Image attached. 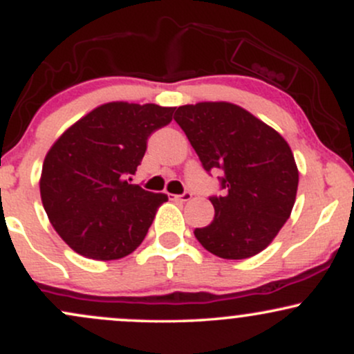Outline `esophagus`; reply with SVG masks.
Instances as JSON below:
<instances>
[{
  "mask_svg": "<svg viewBox=\"0 0 354 354\" xmlns=\"http://www.w3.org/2000/svg\"><path fill=\"white\" fill-rule=\"evenodd\" d=\"M191 198H193V194H191L189 191H185L183 194H173V200H178V201H189Z\"/></svg>",
  "mask_w": 354,
  "mask_h": 354,
  "instance_id": "obj_1",
  "label": "esophagus"
}]
</instances>
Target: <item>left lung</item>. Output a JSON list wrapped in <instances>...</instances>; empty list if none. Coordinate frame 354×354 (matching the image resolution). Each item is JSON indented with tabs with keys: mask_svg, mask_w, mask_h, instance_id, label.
Here are the masks:
<instances>
[{
	"mask_svg": "<svg viewBox=\"0 0 354 354\" xmlns=\"http://www.w3.org/2000/svg\"><path fill=\"white\" fill-rule=\"evenodd\" d=\"M205 171L221 169L225 194L209 196L214 219L194 236L225 259L258 254L290 218L298 168L279 133L236 104L198 103L174 113Z\"/></svg>",
	"mask_w": 354,
	"mask_h": 354,
	"instance_id": "left-lung-1",
	"label": "left lung"
}]
</instances>
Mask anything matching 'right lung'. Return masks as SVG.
<instances>
[{
    "label": "right lung",
    "instance_id": "add662e5",
    "mask_svg": "<svg viewBox=\"0 0 354 354\" xmlns=\"http://www.w3.org/2000/svg\"><path fill=\"white\" fill-rule=\"evenodd\" d=\"M173 113L151 103H106L51 146L39 191L53 228L71 250L109 261L141 245L168 196L128 180L141 165L148 138L171 123Z\"/></svg>",
    "mask_w": 354,
    "mask_h": 354
}]
</instances>
